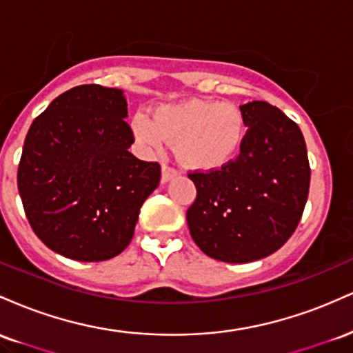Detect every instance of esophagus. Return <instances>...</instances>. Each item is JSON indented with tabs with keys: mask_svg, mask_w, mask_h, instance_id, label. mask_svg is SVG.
I'll return each mask as SVG.
<instances>
[{
	"mask_svg": "<svg viewBox=\"0 0 353 353\" xmlns=\"http://www.w3.org/2000/svg\"><path fill=\"white\" fill-rule=\"evenodd\" d=\"M177 174H179V172H177L176 169L169 168V165L163 164V176H161V181H163L164 184H165V182H169L171 179H174V177H176Z\"/></svg>",
	"mask_w": 353,
	"mask_h": 353,
	"instance_id": "obj_1",
	"label": "esophagus"
}]
</instances>
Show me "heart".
Returning a JSON list of instances; mask_svg holds the SVG:
<instances>
[{
    "instance_id": "1",
    "label": "heart",
    "mask_w": 353,
    "mask_h": 353,
    "mask_svg": "<svg viewBox=\"0 0 353 353\" xmlns=\"http://www.w3.org/2000/svg\"><path fill=\"white\" fill-rule=\"evenodd\" d=\"M136 141L145 149L161 151L165 141L176 143L182 165L199 172H212L232 163L245 136L242 111L230 103L184 99L163 104L151 119L137 112L131 121Z\"/></svg>"
}]
</instances>
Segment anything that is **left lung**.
Segmentation results:
<instances>
[{"label": "left lung", "mask_w": 353, "mask_h": 353, "mask_svg": "<svg viewBox=\"0 0 353 353\" xmlns=\"http://www.w3.org/2000/svg\"><path fill=\"white\" fill-rule=\"evenodd\" d=\"M241 111L247 128L241 154L219 171L189 174L197 197L185 216L202 252L229 264L281 249L297 229L310 185L299 125L264 101Z\"/></svg>", "instance_id": "8db88e82"}]
</instances>
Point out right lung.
<instances>
[{"label":"right lung","mask_w":353,"mask_h":353,"mask_svg":"<svg viewBox=\"0 0 353 353\" xmlns=\"http://www.w3.org/2000/svg\"><path fill=\"white\" fill-rule=\"evenodd\" d=\"M123 89L84 84L63 92L31 124L18 190L34 234L79 262L116 257L129 245L161 165L128 151Z\"/></svg>","instance_id":"right-lung-1"}]
</instances>
